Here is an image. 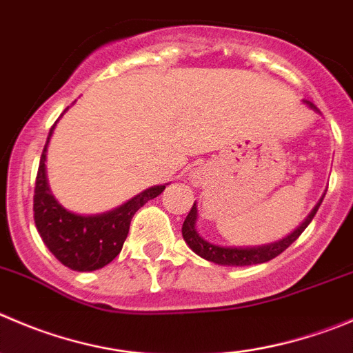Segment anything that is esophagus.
Returning <instances> with one entry per match:
<instances>
[{
	"label": "esophagus",
	"mask_w": 353,
	"mask_h": 353,
	"mask_svg": "<svg viewBox=\"0 0 353 353\" xmlns=\"http://www.w3.org/2000/svg\"><path fill=\"white\" fill-rule=\"evenodd\" d=\"M190 182L194 183V185H201V183H203V176H201V173H192L190 174Z\"/></svg>",
	"instance_id": "obj_1"
}]
</instances>
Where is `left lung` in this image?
I'll return each mask as SVG.
<instances>
[{"mask_svg":"<svg viewBox=\"0 0 353 353\" xmlns=\"http://www.w3.org/2000/svg\"><path fill=\"white\" fill-rule=\"evenodd\" d=\"M312 109L317 110V107L314 103L307 102ZM322 199L315 204V208L312 210V213L308 214L307 220L294 230L293 234H290L288 237L284 239L277 241V243H272V244H265V246H256V248H225V246H216V244H211L208 243L206 239L197 234L196 229V220H197V208L196 203H194L192 210L189 211L187 214L185 221H183V227H182V236L183 241L189 244L190 250L194 251L196 254H199L201 258L208 261H213V263L218 265H230V267H246V265H256V263H265V261L272 260V258L279 256L284 250L291 246L298 237L301 236L305 229L308 227V223L312 221V218L315 216L317 213L319 206H321Z\"/></svg>","mask_w":353,"mask_h":353,"instance_id":"1","label":"left lung"}]
</instances>
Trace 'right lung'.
<instances>
[{
  "label": "right lung",
  "mask_w": 353,
  "mask_h": 353,
  "mask_svg": "<svg viewBox=\"0 0 353 353\" xmlns=\"http://www.w3.org/2000/svg\"><path fill=\"white\" fill-rule=\"evenodd\" d=\"M55 124L48 133L36 174L34 223L43 243L60 263L72 270L92 272L105 267L121 253L133 214L147 201L159 196L166 185L150 187L109 213L92 216L70 213L53 197L46 180V149Z\"/></svg>",
  "instance_id": "1"
}]
</instances>
